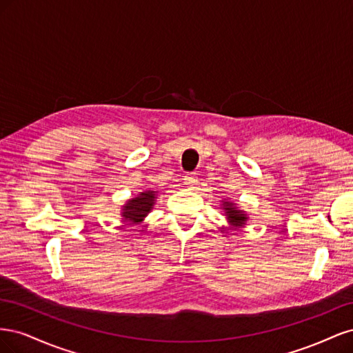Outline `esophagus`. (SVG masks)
I'll use <instances>...</instances> for the list:
<instances>
[{"mask_svg": "<svg viewBox=\"0 0 353 353\" xmlns=\"http://www.w3.org/2000/svg\"><path fill=\"white\" fill-rule=\"evenodd\" d=\"M184 184L188 187V188H194L197 184H199V178H197V174L196 172H190L184 176Z\"/></svg>", "mask_w": 353, "mask_h": 353, "instance_id": "obj_1", "label": "esophagus"}]
</instances>
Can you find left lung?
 Masks as SVG:
<instances>
[{"instance_id": "obj_1", "label": "left lung", "mask_w": 353, "mask_h": 353, "mask_svg": "<svg viewBox=\"0 0 353 353\" xmlns=\"http://www.w3.org/2000/svg\"><path fill=\"white\" fill-rule=\"evenodd\" d=\"M221 209L223 210V216H225L228 227L231 230H239V228H244V225H248V212L241 210L237 203L231 201L230 199H222L221 200Z\"/></svg>"}]
</instances>
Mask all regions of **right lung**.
Returning <instances> with one entry per match:
<instances>
[{
	"label": "right lung",
	"instance_id": "right-lung-1",
	"mask_svg": "<svg viewBox=\"0 0 353 353\" xmlns=\"http://www.w3.org/2000/svg\"><path fill=\"white\" fill-rule=\"evenodd\" d=\"M157 194L159 191L156 190H144L135 197L126 200L121 209L123 223H128V225H138V223H141L147 218L148 213L153 210Z\"/></svg>",
	"mask_w": 353,
	"mask_h": 353
}]
</instances>
